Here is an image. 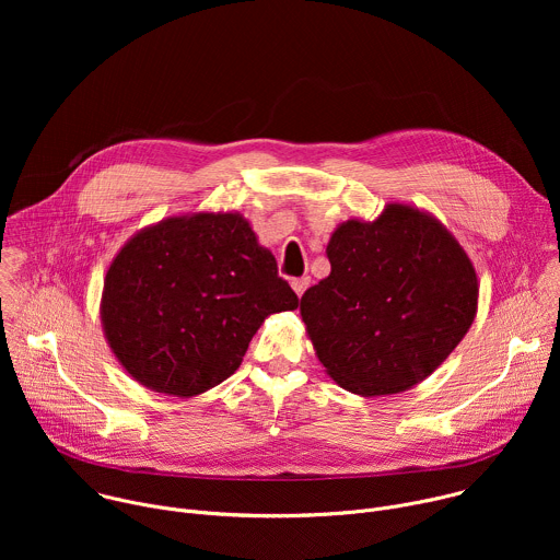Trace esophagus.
Returning <instances> with one entry per match:
<instances>
[{
    "label": "esophagus",
    "instance_id": "1",
    "mask_svg": "<svg viewBox=\"0 0 560 560\" xmlns=\"http://www.w3.org/2000/svg\"><path fill=\"white\" fill-rule=\"evenodd\" d=\"M292 290L296 292V296H303V292L307 290V285H310V277H301V279H292Z\"/></svg>",
    "mask_w": 560,
    "mask_h": 560
}]
</instances>
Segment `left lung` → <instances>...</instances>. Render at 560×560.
Listing matches in <instances>:
<instances>
[{
    "instance_id": "8db88e82",
    "label": "left lung",
    "mask_w": 560,
    "mask_h": 560,
    "mask_svg": "<svg viewBox=\"0 0 560 560\" xmlns=\"http://www.w3.org/2000/svg\"><path fill=\"white\" fill-rule=\"evenodd\" d=\"M330 275L305 290L301 318L328 376L359 396L428 378L463 341L478 277L456 236L430 212L392 201L374 221L330 234Z\"/></svg>"
}]
</instances>
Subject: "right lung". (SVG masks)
<instances>
[{
  "label": "right lung",
  "instance_id": "add662e5",
  "mask_svg": "<svg viewBox=\"0 0 560 560\" xmlns=\"http://www.w3.org/2000/svg\"><path fill=\"white\" fill-rule=\"evenodd\" d=\"M296 305L244 214L199 210L128 238L106 272L100 314L137 383L190 398L234 374L266 318Z\"/></svg>",
  "mask_w": 560,
  "mask_h": 560
}]
</instances>
